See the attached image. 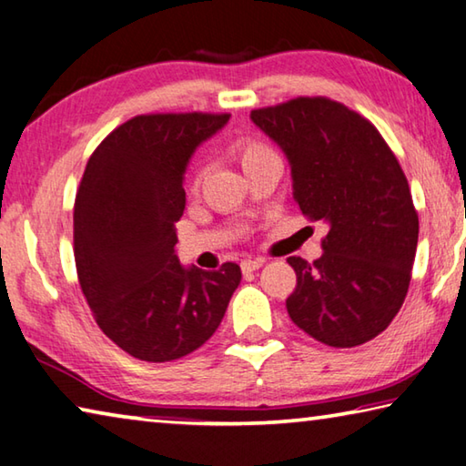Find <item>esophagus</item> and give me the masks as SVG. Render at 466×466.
<instances>
[{
    "label": "esophagus",
    "instance_id": "obj_1",
    "mask_svg": "<svg viewBox=\"0 0 466 466\" xmlns=\"http://www.w3.org/2000/svg\"><path fill=\"white\" fill-rule=\"evenodd\" d=\"M265 265V258H247V261H242L240 263V269H242V273H250V271H257V269H261V267Z\"/></svg>",
    "mask_w": 466,
    "mask_h": 466
}]
</instances>
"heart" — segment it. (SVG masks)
<instances>
[{
  "label": "heart",
  "instance_id": "1",
  "mask_svg": "<svg viewBox=\"0 0 466 466\" xmlns=\"http://www.w3.org/2000/svg\"><path fill=\"white\" fill-rule=\"evenodd\" d=\"M228 154L240 164L244 175H250L252 170L263 168L267 164H279L278 152H275V149L258 136H238L236 139H232L230 146H228ZM201 180H203V168L195 167L191 177H188V185H187L188 193L191 195L199 193Z\"/></svg>",
  "mask_w": 466,
  "mask_h": 466
}]
</instances>
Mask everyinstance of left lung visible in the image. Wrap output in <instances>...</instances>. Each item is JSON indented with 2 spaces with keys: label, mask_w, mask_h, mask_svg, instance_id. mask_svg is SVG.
Returning <instances> with one entry per match:
<instances>
[{
  "label": "left lung",
  "mask_w": 466,
  "mask_h": 466,
  "mask_svg": "<svg viewBox=\"0 0 466 466\" xmlns=\"http://www.w3.org/2000/svg\"><path fill=\"white\" fill-rule=\"evenodd\" d=\"M250 119L286 152L302 214L329 224L320 258H288L298 281L289 319L330 347L370 341L405 302L420 236L397 156L366 116L327 96L255 108Z\"/></svg>",
  "instance_id": "1"
}]
</instances>
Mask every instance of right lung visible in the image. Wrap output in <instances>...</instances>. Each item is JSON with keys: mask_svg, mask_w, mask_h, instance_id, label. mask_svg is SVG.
Returning <instances> with one entry per match:
<instances>
[{"mask_svg": "<svg viewBox=\"0 0 466 466\" xmlns=\"http://www.w3.org/2000/svg\"><path fill=\"white\" fill-rule=\"evenodd\" d=\"M228 113H152L125 121L86 164L74 208L77 281L110 341L141 361H172L216 333L240 267H180L175 224L183 172Z\"/></svg>", "mask_w": 466, "mask_h": 466, "instance_id": "obj_1", "label": "right lung"}]
</instances>
